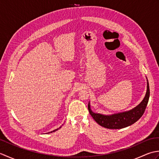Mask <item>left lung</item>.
Instances as JSON below:
<instances>
[{"label": "left lung", "instance_id": "left-lung-1", "mask_svg": "<svg viewBox=\"0 0 159 159\" xmlns=\"http://www.w3.org/2000/svg\"><path fill=\"white\" fill-rule=\"evenodd\" d=\"M149 83H148V80H147V92L146 96H145L142 102L139 105L134 107V109L122 113L105 116V115L93 113L91 110L90 104L89 102L88 109L93 120L101 126L109 128V129H120V128L130 126L140 119L146 109L148 100H149Z\"/></svg>", "mask_w": 159, "mask_h": 159}]
</instances>
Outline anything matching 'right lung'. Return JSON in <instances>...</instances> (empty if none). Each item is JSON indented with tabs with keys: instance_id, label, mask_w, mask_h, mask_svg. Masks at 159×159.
Wrapping results in <instances>:
<instances>
[{
	"instance_id": "right-lung-1",
	"label": "right lung",
	"mask_w": 159,
	"mask_h": 159,
	"mask_svg": "<svg viewBox=\"0 0 159 159\" xmlns=\"http://www.w3.org/2000/svg\"><path fill=\"white\" fill-rule=\"evenodd\" d=\"M61 127H59V128H57V129H55V130H52V131H51V132H49V133H53V132H55V131L57 130H58V129H59V128H60Z\"/></svg>"
}]
</instances>
